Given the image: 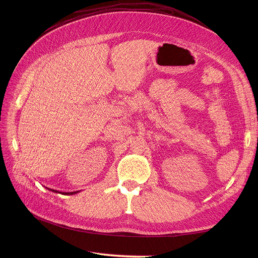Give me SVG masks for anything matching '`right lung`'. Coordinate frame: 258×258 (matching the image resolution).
Returning <instances> with one entry per match:
<instances>
[{
	"label": "right lung",
	"instance_id": "add662e5",
	"mask_svg": "<svg viewBox=\"0 0 258 258\" xmlns=\"http://www.w3.org/2000/svg\"><path fill=\"white\" fill-rule=\"evenodd\" d=\"M52 190V189H51ZM52 191H54V192H58V191H55V190H52ZM60 194V192H59ZM75 194H77V191H74V192H62V195H75Z\"/></svg>",
	"mask_w": 258,
	"mask_h": 258
}]
</instances>
